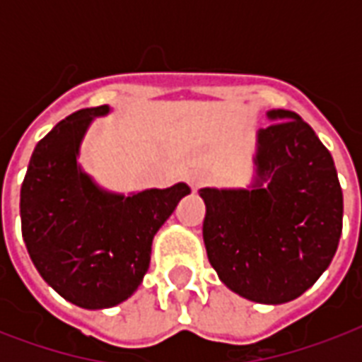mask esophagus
Returning a JSON list of instances; mask_svg holds the SVG:
<instances>
[{"label":"esophagus","mask_w":362,"mask_h":362,"mask_svg":"<svg viewBox=\"0 0 362 362\" xmlns=\"http://www.w3.org/2000/svg\"><path fill=\"white\" fill-rule=\"evenodd\" d=\"M186 182L189 184V187H192L193 192H197L199 187L203 186L204 182H206V176H204V173H199V170H192V173L186 176Z\"/></svg>","instance_id":"34e87169"}]
</instances>
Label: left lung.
I'll return each mask as SVG.
<instances>
[{"label": "left lung", "mask_w": 362, "mask_h": 362, "mask_svg": "<svg viewBox=\"0 0 362 362\" xmlns=\"http://www.w3.org/2000/svg\"><path fill=\"white\" fill-rule=\"evenodd\" d=\"M247 187H203L210 264L231 291L261 304L300 297L331 264L344 197L331 152L291 110L267 112Z\"/></svg>", "instance_id": "1"}]
</instances>
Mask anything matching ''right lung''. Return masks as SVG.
Wrapping results in <instances>:
<instances>
[{
    "mask_svg": "<svg viewBox=\"0 0 362 362\" xmlns=\"http://www.w3.org/2000/svg\"><path fill=\"white\" fill-rule=\"evenodd\" d=\"M109 105L59 122L31 153L20 189L22 237L39 274L65 300L86 310L112 308L141 286L152 240L189 186L115 193L78 163L88 127Z\"/></svg>",
    "mask_w": 362,
    "mask_h": 362,
    "instance_id": "add662e5",
    "label": "right lung"
}]
</instances>
